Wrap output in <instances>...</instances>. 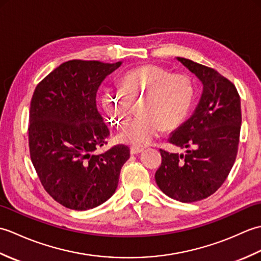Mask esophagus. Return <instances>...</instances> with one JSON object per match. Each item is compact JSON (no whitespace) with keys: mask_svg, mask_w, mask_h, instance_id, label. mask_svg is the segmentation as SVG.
I'll list each match as a JSON object with an SVG mask.
<instances>
[{"mask_svg":"<svg viewBox=\"0 0 261 261\" xmlns=\"http://www.w3.org/2000/svg\"><path fill=\"white\" fill-rule=\"evenodd\" d=\"M143 151V148H138V147H131L130 148V152L131 154H138Z\"/></svg>","mask_w":261,"mask_h":261,"instance_id":"obj_1","label":"esophagus"}]
</instances>
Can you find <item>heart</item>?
<instances>
[{"instance_id":"heart-1","label":"heart","mask_w":261,"mask_h":261,"mask_svg":"<svg viewBox=\"0 0 261 261\" xmlns=\"http://www.w3.org/2000/svg\"><path fill=\"white\" fill-rule=\"evenodd\" d=\"M121 91L105 88L103 107L115 126H123L131 119L135 105L140 116L121 131L118 139L132 147L150 145L164 126L174 129L190 113L195 97V86L190 76L171 74L156 65L131 69L122 77Z\"/></svg>"}]
</instances>
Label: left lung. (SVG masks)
<instances>
[{
    "label": "left lung",
    "mask_w": 261,
    "mask_h": 261,
    "mask_svg": "<svg viewBox=\"0 0 261 261\" xmlns=\"http://www.w3.org/2000/svg\"><path fill=\"white\" fill-rule=\"evenodd\" d=\"M177 60L195 74L203 93L193 115L168 141L186 153L160 149L154 179L166 195L182 203L201 201L219 190L236 162L241 129V102L236 86L215 69L193 60Z\"/></svg>",
    "instance_id": "8db88e82"
}]
</instances>
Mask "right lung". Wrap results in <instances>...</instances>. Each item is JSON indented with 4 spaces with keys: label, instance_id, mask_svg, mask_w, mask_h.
<instances>
[{
    "label": "right lung",
    "instance_id": "obj_1",
    "mask_svg": "<svg viewBox=\"0 0 261 261\" xmlns=\"http://www.w3.org/2000/svg\"><path fill=\"white\" fill-rule=\"evenodd\" d=\"M121 64L69 60L33 92L28 129L31 162L46 192L67 208L86 211L107 202L130 157L124 145L95 153L110 137L96 93Z\"/></svg>",
    "mask_w": 261,
    "mask_h": 261
}]
</instances>
